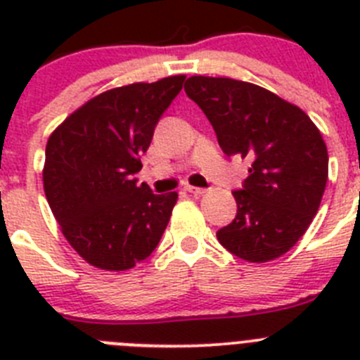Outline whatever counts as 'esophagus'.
<instances>
[{"label": "esophagus", "instance_id": "1", "mask_svg": "<svg viewBox=\"0 0 360 360\" xmlns=\"http://www.w3.org/2000/svg\"><path fill=\"white\" fill-rule=\"evenodd\" d=\"M184 189L187 191V193H193V195H203L207 189H203V187H195V186H186Z\"/></svg>", "mask_w": 360, "mask_h": 360}]
</instances>
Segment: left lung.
Instances as JSON below:
<instances>
[{
    "instance_id": "8db88e82",
    "label": "left lung",
    "mask_w": 360,
    "mask_h": 360,
    "mask_svg": "<svg viewBox=\"0 0 360 360\" xmlns=\"http://www.w3.org/2000/svg\"><path fill=\"white\" fill-rule=\"evenodd\" d=\"M186 94L205 113L227 157L249 158V176L232 191L238 212L216 238L234 256L265 263L307 232L328 180V151L301 108L250 82L195 75Z\"/></svg>"
}]
</instances>
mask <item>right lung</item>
Returning a JSON list of instances; mask_svg holds the SVG:
<instances>
[{
    "instance_id": "add662e5",
    "label": "right lung",
    "mask_w": 360,
    "mask_h": 360,
    "mask_svg": "<svg viewBox=\"0 0 360 360\" xmlns=\"http://www.w3.org/2000/svg\"><path fill=\"white\" fill-rule=\"evenodd\" d=\"M186 75L108 90L50 135L44 195L68 243L90 265L128 270L157 249L176 193L155 195L135 174Z\"/></svg>"
}]
</instances>
